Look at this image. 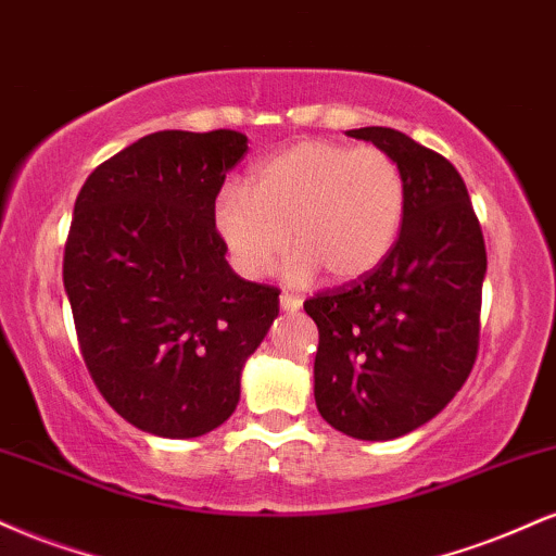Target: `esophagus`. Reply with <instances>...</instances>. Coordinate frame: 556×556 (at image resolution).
<instances>
[{
  "label": "esophagus",
  "mask_w": 556,
  "mask_h": 556,
  "mask_svg": "<svg viewBox=\"0 0 556 556\" xmlns=\"http://www.w3.org/2000/svg\"><path fill=\"white\" fill-rule=\"evenodd\" d=\"M279 305H282V311H287V314H295V311L303 308V300L298 295H290V292H282L279 295Z\"/></svg>",
  "instance_id": "34e87169"
}]
</instances>
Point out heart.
I'll return each instance as SVG.
<instances>
[{"label":"heart","mask_w":556,"mask_h":556,"mask_svg":"<svg viewBox=\"0 0 556 556\" xmlns=\"http://www.w3.org/2000/svg\"><path fill=\"white\" fill-rule=\"evenodd\" d=\"M405 177L376 146L298 140L264 159L248 188L225 185L214 227L235 269L261 279L295 248V282L321 269L334 282L366 277L389 256L405 219Z\"/></svg>","instance_id":"1"}]
</instances>
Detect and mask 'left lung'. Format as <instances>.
Listing matches in <instances>:
<instances>
[{
	"label": "left lung",
	"mask_w": 556,
	"mask_h": 556,
	"mask_svg": "<svg viewBox=\"0 0 556 556\" xmlns=\"http://www.w3.org/2000/svg\"><path fill=\"white\" fill-rule=\"evenodd\" d=\"M400 164L407 203L389 256L303 303L318 327L321 418L363 442L429 424L460 392L478 353L486 245L460 172L392 127L348 130Z\"/></svg>",
	"instance_id": "left-lung-1"
}]
</instances>
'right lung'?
<instances>
[{"instance_id": "add662e5", "label": "right lung", "mask_w": 556, "mask_h": 556, "mask_svg": "<svg viewBox=\"0 0 556 556\" xmlns=\"http://www.w3.org/2000/svg\"><path fill=\"white\" fill-rule=\"evenodd\" d=\"M235 130H162L99 164L75 201L65 264L93 384L140 431L193 439L232 416L240 374L279 314V290L229 269L214 227Z\"/></svg>"}]
</instances>
